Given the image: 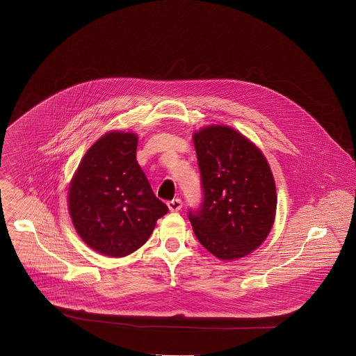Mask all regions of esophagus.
I'll list each match as a JSON object with an SVG mask.
<instances>
[{
	"label": "esophagus",
	"instance_id": "34e87169",
	"mask_svg": "<svg viewBox=\"0 0 356 356\" xmlns=\"http://www.w3.org/2000/svg\"><path fill=\"white\" fill-rule=\"evenodd\" d=\"M167 207L170 208V211L177 212V211H179L182 208V200L181 199H172V200H170L167 203Z\"/></svg>",
	"mask_w": 356,
	"mask_h": 356
}]
</instances>
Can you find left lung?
Masks as SVG:
<instances>
[{
    "label": "left lung",
    "mask_w": 356,
    "mask_h": 356,
    "mask_svg": "<svg viewBox=\"0 0 356 356\" xmlns=\"http://www.w3.org/2000/svg\"><path fill=\"white\" fill-rule=\"evenodd\" d=\"M193 143L204 196L188 216L197 240L222 260L251 254L275 219V182L266 157L229 126L203 127Z\"/></svg>",
    "instance_id": "obj_1"
}]
</instances>
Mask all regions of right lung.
Listing matches in <instances>:
<instances>
[{
	"label": "right lung",
	"instance_id": "1",
	"mask_svg": "<svg viewBox=\"0 0 356 356\" xmlns=\"http://www.w3.org/2000/svg\"><path fill=\"white\" fill-rule=\"evenodd\" d=\"M134 133L109 131L85 153L71 181L68 209L81 238L99 254L123 257L143 247L168 212L137 163Z\"/></svg>",
	"mask_w": 356,
	"mask_h": 356
}]
</instances>
